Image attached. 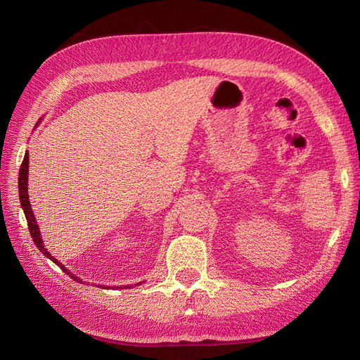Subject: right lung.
<instances>
[{
    "label": "right lung",
    "mask_w": 360,
    "mask_h": 360,
    "mask_svg": "<svg viewBox=\"0 0 360 360\" xmlns=\"http://www.w3.org/2000/svg\"><path fill=\"white\" fill-rule=\"evenodd\" d=\"M41 120V118H40ZM37 126V124H36ZM28 151L24 156V160H22V165H20V169H19V200H20V205H22L24 209V213H25V217H27V222H28V228H30V234L32 237V242H34V245L39 248L40 252L43 255H46L49 259H52L53 263H56L60 269H63L64 274H68L70 278H73L75 281L78 282H82L78 276H75L72 271H69L66 267H64L60 261L52 257L48 249L45 248V245H43V240H41V236H40V230H39V225L36 222V217H34V213H32V209H31V204H30V200H28ZM126 287V285H124ZM132 287V285H130ZM129 287V288H130ZM105 288V287H103Z\"/></svg>",
    "instance_id": "obj_1"
}]
</instances>
